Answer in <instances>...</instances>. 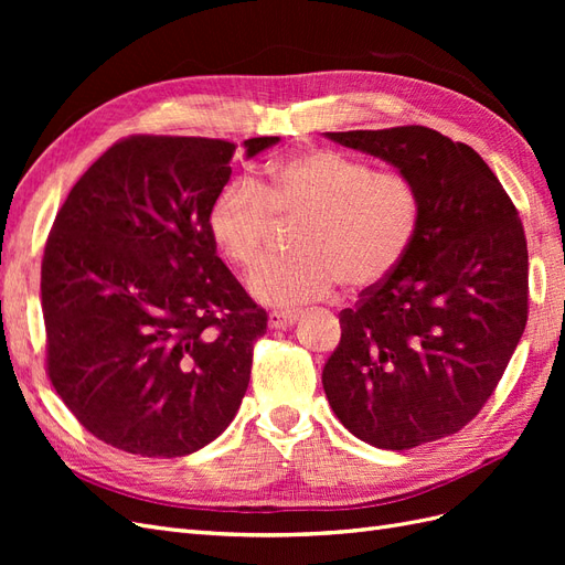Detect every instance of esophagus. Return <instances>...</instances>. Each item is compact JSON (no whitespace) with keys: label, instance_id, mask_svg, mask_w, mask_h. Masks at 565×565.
Listing matches in <instances>:
<instances>
[{"label":"esophagus","instance_id":"34e87169","mask_svg":"<svg viewBox=\"0 0 565 565\" xmlns=\"http://www.w3.org/2000/svg\"><path fill=\"white\" fill-rule=\"evenodd\" d=\"M299 320V313H292V311H273L268 316V328L270 330H287L292 328V324Z\"/></svg>","mask_w":565,"mask_h":565}]
</instances>
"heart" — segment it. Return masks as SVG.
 I'll list each match as a JSON object with an SVG mask.
<instances>
[{
  "label": "heart",
  "instance_id": "1",
  "mask_svg": "<svg viewBox=\"0 0 565 565\" xmlns=\"http://www.w3.org/2000/svg\"><path fill=\"white\" fill-rule=\"evenodd\" d=\"M422 221L417 185L396 172L337 150H309L268 167L264 181L235 179L212 202V243L235 268L262 259L276 226L299 224L295 256L256 268L249 295L276 309H297L347 282H384L413 247Z\"/></svg>",
  "mask_w": 565,
  "mask_h": 565
}]
</instances>
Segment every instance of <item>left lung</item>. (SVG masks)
Masks as SVG:
<instances>
[{
    "label": "left lung",
    "mask_w": 565,
    "mask_h": 565,
    "mask_svg": "<svg viewBox=\"0 0 565 565\" xmlns=\"http://www.w3.org/2000/svg\"><path fill=\"white\" fill-rule=\"evenodd\" d=\"M417 185L422 221L391 276L339 318L322 388L382 450L457 434L492 396L527 320V247L514 202L473 148L429 127L328 131Z\"/></svg>",
    "instance_id": "obj_1"
}]
</instances>
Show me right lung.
<instances>
[{
	"mask_svg": "<svg viewBox=\"0 0 565 565\" xmlns=\"http://www.w3.org/2000/svg\"><path fill=\"white\" fill-rule=\"evenodd\" d=\"M278 136L247 139L245 158ZM235 146L129 136L56 214L42 262L46 370L84 429L141 457L226 431L268 316L216 256L207 216Z\"/></svg>",
	"mask_w": 565,
	"mask_h": 565,
	"instance_id": "1",
	"label": "right lung"
}]
</instances>
